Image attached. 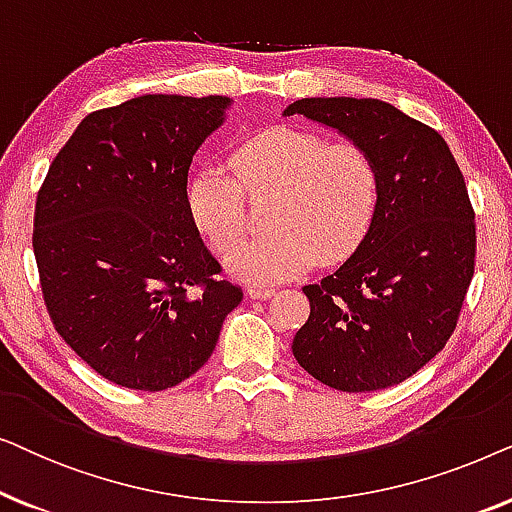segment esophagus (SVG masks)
<instances>
[{
  "mask_svg": "<svg viewBox=\"0 0 512 512\" xmlns=\"http://www.w3.org/2000/svg\"><path fill=\"white\" fill-rule=\"evenodd\" d=\"M272 293H275V289H272V286H258V284H251V286H247V296L249 298H270Z\"/></svg>",
  "mask_w": 512,
  "mask_h": 512,
  "instance_id": "34e87169",
  "label": "esophagus"
}]
</instances>
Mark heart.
I'll return each instance as SVG.
<instances>
[{
  "instance_id": "obj_1",
  "label": "heart",
  "mask_w": 512,
  "mask_h": 512,
  "mask_svg": "<svg viewBox=\"0 0 512 512\" xmlns=\"http://www.w3.org/2000/svg\"><path fill=\"white\" fill-rule=\"evenodd\" d=\"M230 163L235 177L216 163L200 165L186 184V207L195 228L226 254L246 229V196L280 191L269 220L273 233L234 246L226 258L228 270L247 282H279L314 261H342L368 235L380 207V170L356 144L272 128L247 139Z\"/></svg>"
}]
</instances>
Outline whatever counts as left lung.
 <instances>
[{
	"instance_id": "1",
	"label": "left lung",
	"mask_w": 512,
	"mask_h": 512,
	"mask_svg": "<svg viewBox=\"0 0 512 512\" xmlns=\"http://www.w3.org/2000/svg\"><path fill=\"white\" fill-rule=\"evenodd\" d=\"M305 116L370 153L382 195L354 254L303 286L310 319L293 356L338 391H375L426 366L457 326L475 268V214L450 146L394 104L305 97L282 116Z\"/></svg>"
}]
</instances>
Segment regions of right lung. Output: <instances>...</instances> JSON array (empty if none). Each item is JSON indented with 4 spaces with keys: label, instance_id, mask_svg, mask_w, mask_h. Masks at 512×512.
Here are the masks:
<instances>
[{
    "label": "right lung",
    "instance_id": "add662e5",
    "mask_svg": "<svg viewBox=\"0 0 512 512\" xmlns=\"http://www.w3.org/2000/svg\"><path fill=\"white\" fill-rule=\"evenodd\" d=\"M221 95H142L88 114L48 167L32 247L55 331L95 373L163 391L205 366L240 286L188 214V167Z\"/></svg>",
    "mask_w": 512,
    "mask_h": 512
}]
</instances>
